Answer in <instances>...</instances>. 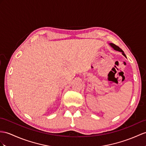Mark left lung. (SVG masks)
I'll return each mask as SVG.
<instances>
[{"instance_id":"8db88e82","label":"left lung","mask_w":146,"mask_h":146,"mask_svg":"<svg viewBox=\"0 0 146 146\" xmlns=\"http://www.w3.org/2000/svg\"><path fill=\"white\" fill-rule=\"evenodd\" d=\"M110 45L111 46V47L115 49V50H116V51H119V52H122V54L124 56H125L126 58V55H125V54H124V52H123V51L120 48H119L118 46H116V45H115V44H113V43H110Z\"/></svg>"}]
</instances>
